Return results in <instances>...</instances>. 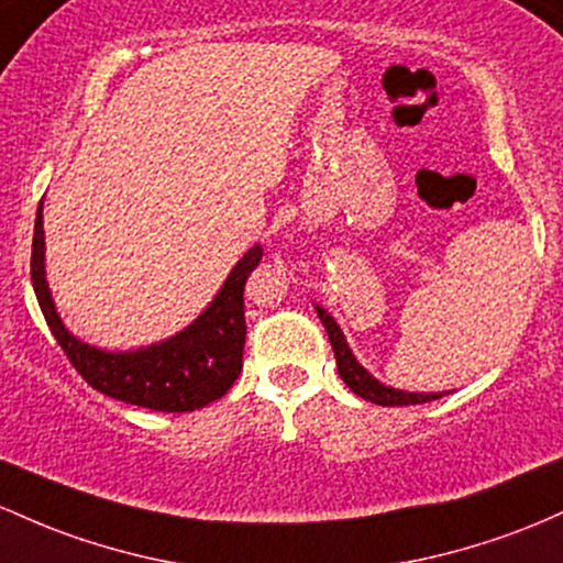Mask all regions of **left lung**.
Returning <instances> with one entry per match:
<instances>
[{
	"instance_id": "left-lung-1",
	"label": "left lung",
	"mask_w": 563,
	"mask_h": 563,
	"mask_svg": "<svg viewBox=\"0 0 563 563\" xmlns=\"http://www.w3.org/2000/svg\"><path fill=\"white\" fill-rule=\"evenodd\" d=\"M316 313H319L321 324H324L327 334H330V343L334 351V362H338L340 377H343V383L349 385L353 394L362 396V399L372 401V404H380V407H407V404H426V401L441 399V396L450 394V390H439V394H418V390L390 388V385L380 383L369 369H366V366L358 364L356 356H353L349 340H345V334H343V330H340L338 321H334L321 306H316Z\"/></svg>"
}]
</instances>
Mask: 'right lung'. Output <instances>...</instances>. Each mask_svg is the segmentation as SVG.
Here are the masks:
<instances>
[{
  "instance_id": "1",
  "label": "right lung",
  "mask_w": 563,
  "mask_h": 563,
  "mask_svg": "<svg viewBox=\"0 0 563 563\" xmlns=\"http://www.w3.org/2000/svg\"><path fill=\"white\" fill-rule=\"evenodd\" d=\"M263 250L250 247L231 268L210 306L173 338L130 351H106L85 343L63 324L44 271L42 205L31 244V284L36 300L68 362L100 394L156 412H194L220 399L242 372L244 282L261 263Z\"/></svg>"
}]
</instances>
